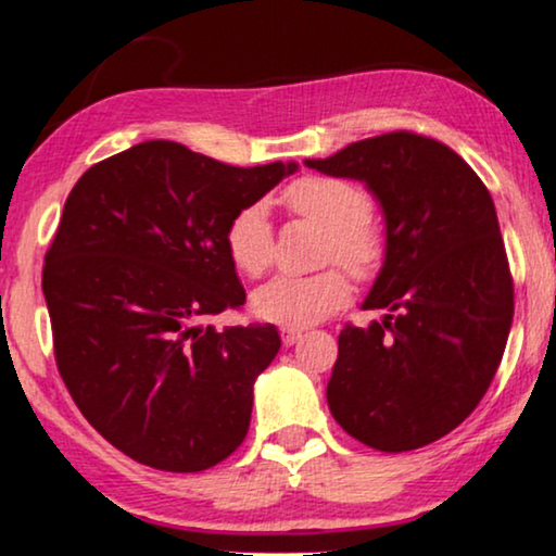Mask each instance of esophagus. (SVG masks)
<instances>
[{
	"label": "esophagus",
	"mask_w": 556,
	"mask_h": 556,
	"mask_svg": "<svg viewBox=\"0 0 556 556\" xmlns=\"http://www.w3.org/2000/svg\"><path fill=\"white\" fill-rule=\"evenodd\" d=\"M301 334H304V330H299V327H283V330H280V340H283L286 348H291L293 342L301 340Z\"/></svg>",
	"instance_id": "1"
}]
</instances>
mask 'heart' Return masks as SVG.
Here are the masks:
<instances>
[{"mask_svg": "<svg viewBox=\"0 0 556 556\" xmlns=\"http://www.w3.org/2000/svg\"><path fill=\"white\" fill-rule=\"evenodd\" d=\"M293 216L325 229L321 260L340 263L358 280L374 278L387 257V239L371 218V195L363 185L332 175H304L280 195ZM224 247L231 265L247 278H260L276 257V237L265 205L239 208L226 224ZM353 286L342 267L312 276H278L252 293V312L283 327H306L330 317L351 301Z\"/></svg>", "mask_w": 556, "mask_h": 556, "instance_id": "heart-1", "label": "heart"}]
</instances>
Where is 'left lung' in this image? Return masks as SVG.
Segmentation results:
<instances>
[{
  "label": "left lung",
  "mask_w": 556,
  "mask_h": 556,
  "mask_svg": "<svg viewBox=\"0 0 556 556\" xmlns=\"http://www.w3.org/2000/svg\"><path fill=\"white\" fill-rule=\"evenodd\" d=\"M306 164L363 180L387 216V260L363 309L389 314L342 327L330 413L376 451L422 448L475 413L503 361L513 276L495 203L454 149L415 131Z\"/></svg>",
  "instance_id": "8db88e82"
}]
</instances>
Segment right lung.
<instances>
[{
    "label": "right lung",
    "mask_w": 556,
    "mask_h": 556,
    "mask_svg": "<svg viewBox=\"0 0 556 556\" xmlns=\"http://www.w3.org/2000/svg\"><path fill=\"white\" fill-rule=\"evenodd\" d=\"M293 169L143 141L68 193L43 263L53 355L87 422L139 464L203 471L242 445L278 330L198 321L242 309L226 224Z\"/></svg>",
    "instance_id": "obj_1"
}]
</instances>
